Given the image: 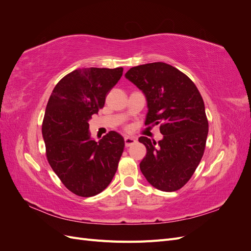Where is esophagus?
<instances>
[{
	"label": "esophagus",
	"instance_id": "esophagus-1",
	"mask_svg": "<svg viewBox=\"0 0 251 251\" xmlns=\"http://www.w3.org/2000/svg\"><path fill=\"white\" fill-rule=\"evenodd\" d=\"M135 143H136V139H134L132 137H126L125 138V146H126V148L131 147V146H133V144H135Z\"/></svg>",
	"mask_w": 251,
	"mask_h": 251
}]
</instances>
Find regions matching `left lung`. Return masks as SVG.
Segmentation results:
<instances>
[{"instance_id": "1", "label": "left lung", "mask_w": 251, "mask_h": 251, "mask_svg": "<svg viewBox=\"0 0 251 251\" xmlns=\"http://www.w3.org/2000/svg\"><path fill=\"white\" fill-rule=\"evenodd\" d=\"M126 77L146 94V126L160 124L163 135L158 142L139 138L147 148L140 171L159 191H178L192 178L204 154L208 120L203 98L187 75L165 63L133 67Z\"/></svg>"}]
</instances>
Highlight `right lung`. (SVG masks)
Returning <instances> with one entry per match:
<instances>
[{
  "label": "right lung",
  "mask_w": 251,
  "mask_h": 251,
  "mask_svg": "<svg viewBox=\"0 0 251 251\" xmlns=\"http://www.w3.org/2000/svg\"><path fill=\"white\" fill-rule=\"evenodd\" d=\"M124 68H82L67 74L53 89L42 133L47 160L73 194L101 193L115 175L125 148L118 133L110 131L96 142L90 138L89 119L105 102Z\"/></svg>",
  "instance_id": "add662e5"
}]
</instances>
